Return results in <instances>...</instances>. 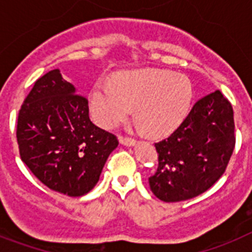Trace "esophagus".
Instances as JSON below:
<instances>
[{
  "label": "esophagus",
  "instance_id": "esophagus-1",
  "mask_svg": "<svg viewBox=\"0 0 252 252\" xmlns=\"http://www.w3.org/2000/svg\"><path fill=\"white\" fill-rule=\"evenodd\" d=\"M119 142L124 146H134L136 145V139L128 138V137H119Z\"/></svg>",
  "mask_w": 252,
  "mask_h": 252
}]
</instances>
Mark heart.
<instances>
[{
	"mask_svg": "<svg viewBox=\"0 0 252 252\" xmlns=\"http://www.w3.org/2000/svg\"><path fill=\"white\" fill-rule=\"evenodd\" d=\"M193 98V86L183 74L160 69L124 71L111 84L97 83L91 94V113L103 128H114L132 114L145 132L165 137L186 119Z\"/></svg>",
	"mask_w": 252,
	"mask_h": 252,
	"instance_id": "b5f03b06",
	"label": "heart"
}]
</instances>
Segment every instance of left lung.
<instances>
[{
  "instance_id": "1",
  "label": "left lung",
  "mask_w": 252,
  "mask_h": 252,
  "mask_svg": "<svg viewBox=\"0 0 252 252\" xmlns=\"http://www.w3.org/2000/svg\"><path fill=\"white\" fill-rule=\"evenodd\" d=\"M234 145L233 109L215 91L194 103L168 138L155 143L158 166L149 178L151 191L165 202L204 193L225 172Z\"/></svg>"
}]
</instances>
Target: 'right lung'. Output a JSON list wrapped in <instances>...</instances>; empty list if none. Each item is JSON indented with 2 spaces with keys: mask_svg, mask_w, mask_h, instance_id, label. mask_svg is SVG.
<instances>
[{
  "mask_svg": "<svg viewBox=\"0 0 252 252\" xmlns=\"http://www.w3.org/2000/svg\"><path fill=\"white\" fill-rule=\"evenodd\" d=\"M88 100L59 69L35 80L19 111L20 158L44 186L79 197L97 185L119 142L90 119Z\"/></svg>",
  "mask_w": 252,
  "mask_h": 252,
  "instance_id": "right-lung-1",
  "label": "right lung"
}]
</instances>
